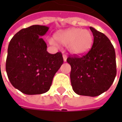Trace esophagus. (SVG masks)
<instances>
[{
  "instance_id": "34e87169",
  "label": "esophagus",
  "mask_w": 122,
  "mask_h": 122,
  "mask_svg": "<svg viewBox=\"0 0 122 122\" xmlns=\"http://www.w3.org/2000/svg\"><path fill=\"white\" fill-rule=\"evenodd\" d=\"M66 59H67V56H66V54H63L64 62H66Z\"/></svg>"
}]
</instances>
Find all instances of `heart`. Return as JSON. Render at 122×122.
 <instances>
[{"label":"heart","instance_id":"obj_1","mask_svg":"<svg viewBox=\"0 0 122 122\" xmlns=\"http://www.w3.org/2000/svg\"><path fill=\"white\" fill-rule=\"evenodd\" d=\"M55 39L63 45H68V51L73 55H83L88 52L94 43V36L88 30L81 28H69L56 33ZM49 43L55 45L54 41Z\"/></svg>","mask_w":122,"mask_h":122}]
</instances>
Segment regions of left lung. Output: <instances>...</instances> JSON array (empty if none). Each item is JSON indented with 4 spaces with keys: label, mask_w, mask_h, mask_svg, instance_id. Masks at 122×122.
Listing matches in <instances>:
<instances>
[{
    "label": "left lung",
    "mask_w": 122,
    "mask_h": 122,
    "mask_svg": "<svg viewBox=\"0 0 122 122\" xmlns=\"http://www.w3.org/2000/svg\"><path fill=\"white\" fill-rule=\"evenodd\" d=\"M91 49L81 57L69 56L71 82L73 91L81 96L94 97L107 91L114 81L117 70L115 49L108 37L92 27Z\"/></svg>",
    "instance_id": "1"
}]
</instances>
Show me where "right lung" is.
I'll return each mask as SVG.
<instances>
[{
    "mask_svg": "<svg viewBox=\"0 0 122 122\" xmlns=\"http://www.w3.org/2000/svg\"><path fill=\"white\" fill-rule=\"evenodd\" d=\"M49 27L33 25L17 32L9 42L6 71L12 86L28 95L48 91L56 73L63 64L60 52L51 54L41 37Z\"/></svg>",
    "mask_w": 122,
    "mask_h": 122,
    "instance_id": "1",
    "label": "right lung"
}]
</instances>
